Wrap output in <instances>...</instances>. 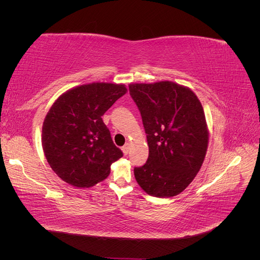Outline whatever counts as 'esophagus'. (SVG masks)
Here are the masks:
<instances>
[{
    "mask_svg": "<svg viewBox=\"0 0 260 260\" xmlns=\"http://www.w3.org/2000/svg\"><path fill=\"white\" fill-rule=\"evenodd\" d=\"M129 149H130V143H125V144L122 146V152H123L124 155L128 154Z\"/></svg>",
    "mask_w": 260,
    "mask_h": 260,
    "instance_id": "34e87169",
    "label": "esophagus"
}]
</instances>
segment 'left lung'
I'll list each match as a JSON object with an SVG mask.
<instances>
[{
  "label": "left lung",
  "mask_w": 260,
  "mask_h": 260,
  "mask_svg": "<svg viewBox=\"0 0 260 260\" xmlns=\"http://www.w3.org/2000/svg\"><path fill=\"white\" fill-rule=\"evenodd\" d=\"M147 138L148 159L135 168L143 190L156 198H172L200 171L208 147L205 113L196 94L172 81L130 83Z\"/></svg>",
  "instance_id": "1"
}]
</instances>
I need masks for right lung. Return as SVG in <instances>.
Instances as JSON below:
<instances>
[{"mask_svg": "<svg viewBox=\"0 0 260 260\" xmlns=\"http://www.w3.org/2000/svg\"><path fill=\"white\" fill-rule=\"evenodd\" d=\"M127 91L122 83L92 82L62 93L51 106L42 125V147L51 168L66 183L95 185L122 157L102 116Z\"/></svg>", "mask_w": 260, "mask_h": 260, "instance_id": "add662e5", "label": "right lung"}]
</instances>
